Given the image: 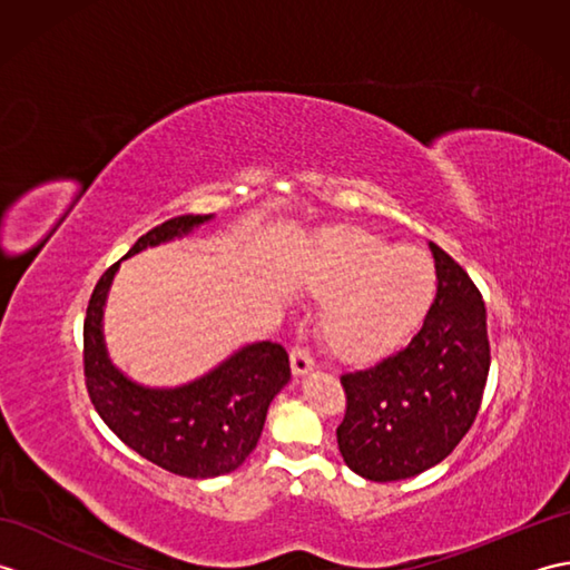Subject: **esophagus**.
<instances>
[{
    "mask_svg": "<svg viewBox=\"0 0 570 570\" xmlns=\"http://www.w3.org/2000/svg\"><path fill=\"white\" fill-rule=\"evenodd\" d=\"M311 370H313V355L308 353V347L296 345L292 350V372L296 377H301V374H308Z\"/></svg>",
    "mask_w": 570,
    "mask_h": 570,
    "instance_id": "1",
    "label": "esophagus"
}]
</instances>
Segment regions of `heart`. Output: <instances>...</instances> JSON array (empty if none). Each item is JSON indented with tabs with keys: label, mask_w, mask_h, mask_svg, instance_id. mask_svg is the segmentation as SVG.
<instances>
[{
	"label": "heart",
	"mask_w": 570,
	"mask_h": 570,
	"mask_svg": "<svg viewBox=\"0 0 570 570\" xmlns=\"http://www.w3.org/2000/svg\"><path fill=\"white\" fill-rule=\"evenodd\" d=\"M325 301L323 331L337 355L372 360L390 353L426 313L435 272L416 247H392L367 233L333 237L311 276Z\"/></svg>",
	"instance_id": "obj_1"
}]
</instances>
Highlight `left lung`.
<instances>
[{
    "label": "left lung",
    "instance_id": "1",
    "mask_svg": "<svg viewBox=\"0 0 570 570\" xmlns=\"http://www.w3.org/2000/svg\"><path fill=\"white\" fill-rule=\"evenodd\" d=\"M435 296L419 333L377 365L345 372V465L372 482L414 478L470 431L490 372L488 316L463 266L429 242Z\"/></svg>",
    "mask_w": 570,
    "mask_h": 570
}]
</instances>
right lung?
Segmentation results:
<instances>
[{"label": "right lung", "mask_w": 570, "mask_h": 570, "mask_svg": "<svg viewBox=\"0 0 570 570\" xmlns=\"http://www.w3.org/2000/svg\"><path fill=\"white\" fill-rule=\"evenodd\" d=\"M215 215L174 217L137 239L125 259L147 247L188 237ZM117 262L107 269L85 318V384L102 421L141 458L176 475L205 480L227 475L257 448L266 411L292 380L286 350L247 343L198 380L178 386H149L119 370L105 343V304Z\"/></svg>", "instance_id": "obj_1"}]
</instances>
